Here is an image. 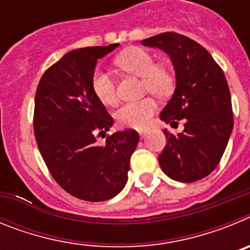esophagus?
Segmentation results:
<instances>
[{"label": "esophagus", "mask_w": 250, "mask_h": 250, "mask_svg": "<svg viewBox=\"0 0 250 250\" xmlns=\"http://www.w3.org/2000/svg\"><path fill=\"white\" fill-rule=\"evenodd\" d=\"M139 135H140L141 139H144L147 135V131L146 130H141V131H139Z\"/></svg>", "instance_id": "1"}]
</instances>
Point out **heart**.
I'll use <instances>...</instances> for the list:
<instances>
[{
	"label": "heart",
	"instance_id": "obj_1",
	"mask_svg": "<svg viewBox=\"0 0 250 250\" xmlns=\"http://www.w3.org/2000/svg\"><path fill=\"white\" fill-rule=\"evenodd\" d=\"M115 62L125 71L143 77L145 92H150L158 98H167L173 92L175 77L171 70L164 63H156L155 57L145 48H127L116 56ZM91 89L104 105L114 106L118 104L116 83L111 72L107 70H95L91 77ZM156 107L158 105L151 98L127 103L118 110L116 120L121 127L145 129L156 111Z\"/></svg>",
	"mask_w": 250,
	"mask_h": 250
}]
</instances>
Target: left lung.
<instances>
[{"label": "left lung", "mask_w": 250, "mask_h": 250, "mask_svg": "<svg viewBox=\"0 0 250 250\" xmlns=\"http://www.w3.org/2000/svg\"><path fill=\"white\" fill-rule=\"evenodd\" d=\"M141 43L164 50L175 68V92L160 119L171 126L184 120L178 135L164 130L167 145L158 158L161 170L176 182L200 180L218 167L233 130L224 72L202 45L184 35L164 32Z\"/></svg>", "instance_id": "1"}]
</instances>
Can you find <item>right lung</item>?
<instances>
[{
    "mask_svg": "<svg viewBox=\"0 0 250 250\" xmlns=\"http://www.w3.org/2000/svg\"><path fill=\"white\" fill-rule=\"evenodd\" d=\"M118 46L67 52L46 70L35 96V139L46 167L63 190L86 202H104L123 190L139 143L135 130L106 134L114 119L91 89L98 59ZM100 135L106 136L103 147L96 144Z\"/></svg>",
    "mask_w": 250,
    "mask_h": 250,
    "instance_id": "obj_1",
    "label": "right lung"
}]
</instances>
